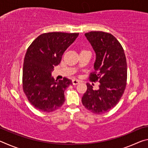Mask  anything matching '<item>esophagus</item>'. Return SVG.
Returning a JSON list of instances; mask_svg holds the SVG:
<instances>
[{
	"mask_svg": "<svg viewBox=\"0 0 148 148\" xmlns=\"http://www.w3.org/2000/svg\"><path fill=\"white\" fill-rule=\"evenodd\" d=\"M79 83V80H78V79H74L73 80H72V84L73 85H77V84H78Z\"/></svg>",
	"mask_w": 148,
	"mask_h": 148,
	"instance_id": "esophagus-1",
	"label": "esophagus"
}]
</instances>
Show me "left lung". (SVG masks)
I'll use <instances>...</instances> for the list:
<instances>
[{
	"instance_id": "1",
	"label": "left lung",
	"mask_w": 148,
	"mask_h": 148,
	"mask_svg": "<svg viewBox=\"0 0 148 148\" xmlns=\"http://www.w3.org/2000/svg\"><path fill=\"white\" fill-rule=\"evenodd\" d=\"M96 53L95 72L89 76L92 82H99V88L87 89L82 102L86 109L96 114L109 112L116 106L126 87L127 61L121 44L113 35L102 31L85 34Z\"/></svg>"
}]
</instances>
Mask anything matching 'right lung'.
<instances>
[{
    "mask_svg": "<svg viewBox=\"0 0 148 148\" xmlns=\"http://www.w3.org/2000/svg\"><path fill=\"white\" fill-rule=\"evenodd\" d=\"M78 34L44 33L27 49L23 69V89L30 103L39 111L53 112L64 104V91L72 84V80L64 77L57 82L51 77V72Z\"/></svg>",
    "mask_w": 148,
    "mask_h": 148,
    "instance_id": "1",
    "label": "right lung"
}]
</instances>
